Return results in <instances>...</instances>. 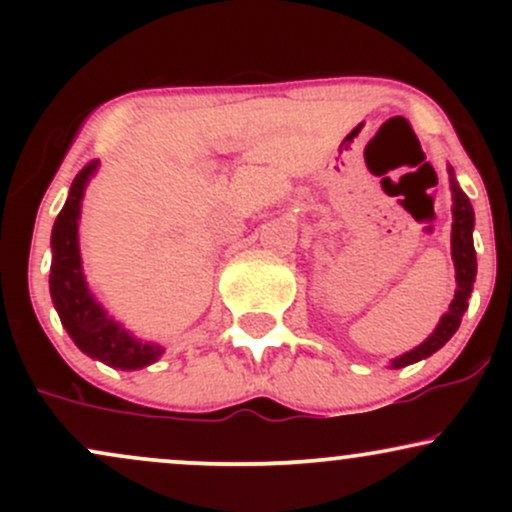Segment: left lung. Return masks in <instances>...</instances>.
<instances>
[{"mask_svg": "<svg viewBox=\"0 0 512 512\" xmlns=\"http://www.w3.org/2000/svg\"><path fill=\"white\" fill-rule=\"evenodd\" d=\"M450 175V190H452V262H455V279H457V289H455V298H452L448 313L440 317L436 332L426 339L424 344L411 349L409 354L399 356L392 361V368H404L409 363L421 361V358L436 354L440 346H445V342L457 332L460 327L464 310H467V301L472 296L474 289V279H477V252H474V209L469 197L464 195L457 185L455 170L448 168Z\"/></svg>", "mask_w": 512, "mask_h": 512, "instance_id": "1", "label": "left lung"}]
</instances>
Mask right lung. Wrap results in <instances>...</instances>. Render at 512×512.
Listing matches in <instances>:
<instances>
[{"label": "right lung", "mask_w": 512, "mask_h": 512, "mask_svg": "<svg viewBox=\"0 0 512 512\" xmlns=\"http://www.w3.org/2000/svg\"><path fill=\"white\" fill-rule=\"evenodd\" d=\"M98 161H88L76 173L69 187V197L52 226V264H50V296L64 330L86 356L98 358L113 368L134 370L154 363L163 354L161 346L144 344L134 339L105 315L88 291L79 257V211L84 187Z\"/></svg>", "instance_id": "1"}]
</instances>
